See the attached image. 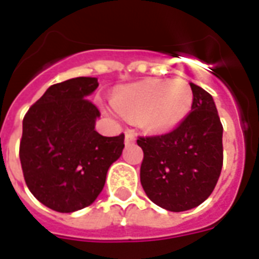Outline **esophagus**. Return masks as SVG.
<instances>
[{
  "instance_id": "esophagus-1",
  "label": "esophagus",
  "mask_w": 259,
  "mask_h": 259,
  "mask_svg": "<svg viewBox=\"0 0 259 259\" xmlns=\"http://www.w3.org/2000/svg\"><path fill=\"white\" fill-rule=\"evenodd\" d=\"M124 135H126L124 136V140H126V143H132V141L136 140L135 135H133L130 130H126V132H124Z\"/></svg>"
}]
</instances>
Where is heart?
Masks as SVG:
<instances>
[{"label":"heart","mask_w":259,"mask_h":259,"mask_svg":"<svg viewBox=\"0 0 259 259\" xmlns=\"http://www.w3.org/2000/svg\"><path fill=\"white\" fill-rule=\"evenodd\" d=\"M194 94L183 79H151L123 87L113 98L108 113L137 118L148 132H162L178 126L189 115Z\"/></svg>","instance_id":"obj_1"}]
</instances>
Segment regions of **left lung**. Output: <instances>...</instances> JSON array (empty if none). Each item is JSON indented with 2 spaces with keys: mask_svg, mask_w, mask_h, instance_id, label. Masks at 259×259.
I'll return each mask as SVG.
<instances>
[{
  "mask_svg": "<svg viewBox=\"0 0 259 259\" xmlns=\"http://www.w3.org/2000/svg\"><path fill=\"white\" fill-rule=\"evenodd\" d=\"M194 101L189 115L168 133L140 136L144 152L140 182L161 208L182 212L211 195L223 163L222 123L212 96L190 83Z\"/></svg>",
  "mask_w": 259,
  "mask_h": 259,
  "instance_id": "1",
  "label": "left lung"
}]
</instances>
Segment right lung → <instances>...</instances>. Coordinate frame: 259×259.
Returning a JSON list of instances; mask_svg holds the SVG:
<instances>
[{
    "mask_svg": "<svg viewBox=\"0 0 259 259\" xmlns=\"http://www.w3.org/2000/svg\"><path fill=\"white\" fill-rule=\"evenodd\" d=\"M97 87L96 77L53 84L23 118V178L31 194L54 211L66 213L93 204L123 150V133L105 137L94 129L100 111L87 97Z\"/></svg>",
    "mask_w": 259,
    "mask_h": 259,
    "instance_id": "add662e5",
    "label": "right lung"
}]
</instances>
